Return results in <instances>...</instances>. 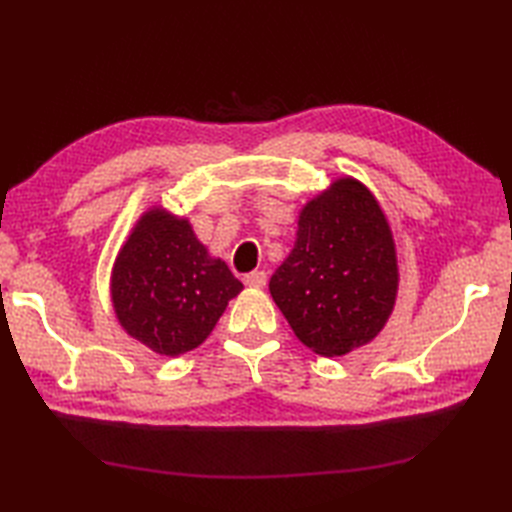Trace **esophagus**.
<instances>
[{
	"mask_svg": "<svg viewBox=\"0 0 512 512\" xmlns=\"http://www.w3.org/2000/svg\"><path fill=\"white\" fill-rule=\"evenodd\" d=\"M244 284L250 288H264L266 286V273L264 270H253V273L244 275Z\"/></svg>",
	"mask_w": 512,
	"mask_h": 512,
	"instance_id": "34e87169",
	"label": "esophagus"
}]
</instances>
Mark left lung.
Segmentation results:
<instances>
[{"label":"left lung","mask_w":512,"mask_h":512,"mask_svg":"<svg viewBox=\"0 0 512 512\" xmlns=\"http://www.w3.org/2000/svg\"><path fill=\"white\" fill-rule=\"evenodd\" d=\"M268 288L297 339L321 356H343L383 330L398 288L396 250L361 182H334L301 211L295 248Z\"/></svg>","instance_id":"obj_1"}]
</instances>
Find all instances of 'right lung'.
<instances>
[{
  "instance_id": "1",
  "label": "right lung",
  "mask_w": 512,
  "mask_h": 512,
  "mask_svg": "<svg viewBox=\"0 0 512 512\" xmlns=\"http://www.w3.org/2000/svg\"><path fill=\"white\" fill-rule=\"evenodd\" d=\"M222 259H211L187 220L149 211L116 259L112 299L127 334L165 356L198 347L242 290Z\"/></svg>"
}]
</instances>
